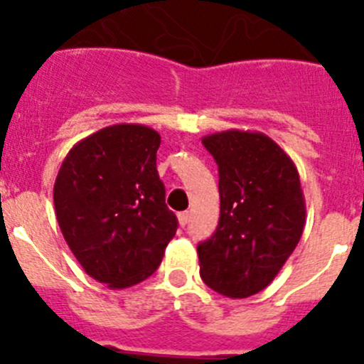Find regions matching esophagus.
I'll return each instance as SVG.
<instances>
[{"instance_id":"obj_1","label":"esophagus","mask_w":364,"mask_h":364,"mask_svg":"<svg viewBox=\"0 0 364 364\" xmlns=\"http://www.w3.org/2000/svg\"><path fill=\"white\" fill-rule=\"evenodd\" d=\"M189 222V211H182V213H178V224L182 228L188 226Z\"/></svg>"}]
</instances>
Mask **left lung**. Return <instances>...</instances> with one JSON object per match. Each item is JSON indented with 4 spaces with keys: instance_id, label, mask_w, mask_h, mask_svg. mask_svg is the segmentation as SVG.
Segmentation results:
<instances>
[{
    "instance_id": "1",
    "label": "left lung",
    "mask_w": 364,
    "mask_h": 364,
    "mask_svg": "<svg viewBox=\"0 0 364 364\" xmlns=\"http://www.w3.org/2000/svg\"><path fill=\"white\" fill-rule=\"evenodd\" d=\"M218 166L220 218L197 246L200 277L231 299L259 294L277 277L304 230L295 164L262 133L224 131L202 138Z\"/></svg>"
}]
</instances>
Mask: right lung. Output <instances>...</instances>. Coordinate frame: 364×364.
I'll return each mask as SVG.
<instances>
[{
	"label": "right lung",
	"mask_w": 364,
	"mask_h": 364,
	"mask_svg": "<svg viewBox=\"0 0 364 364\" xmlns=\"http://www.w3.org/2000/svg\"><path fill=\"white\" fill-rule=\"evenodd\" d=\"M159 147L160 134L146 125H111L76 144L54 182L63 239L109 288L153 275L178 228L156 171Z\"/></svg>",
	"instance_id": "obj_1"
}]
</instances>
